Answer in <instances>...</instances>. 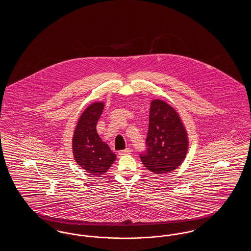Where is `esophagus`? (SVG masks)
<instances>
[{
  "label": "esophagus",
  "instance_id": "1",
  "mask_svg": "<svg viewBox=\"0 0 251 251\" xmlns=\"http://www.w3.org/2000/svg\"><path fill=\"white\" fill-rule=\"evenodd\" d=\"M131 149H129V148H127V149H125V150H123V151H119V155H127V154H130L131 153Z\"/></svg>",
  "mask_w": 251,
  "mask_h": 251
}]
</instances>
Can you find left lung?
<instances>
[{
    "mask_svg": "<svg viewBox=\"0 0 251 251\" xmlns=\"http://www.w3.org/2000/svg\"><path fill=\"white\" fill-rule=\"evenodd\" d=\"M187 150V133L178 113L161 100H152L146 151L139 154L144 166L158 175L166 174L179 167Z\"/></svg>",
    "mask_w": 251,
    "mask_h": 251,
    "instance_id": "1",
    "label": "left lung"
}]
</instances>
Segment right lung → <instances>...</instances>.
<instances>
[{
  "label": "right lung",
  "instance_id": "add662e5",
  "mask_svg": "<svg viewBox=\"0 0 251 251\" xmlns=\"http://www.w3.org/2000/svg\"><path fill=\"white\" fill-rule=\"evenodd\" d=\"M103 108V102H94L86 108L79 119L72 139L75 161L86 172L97 176L104 174L117 158L96 130Z\"/></svg>",
  "mask_w": 251,
  "mask_h": 251
}]
</instances>
